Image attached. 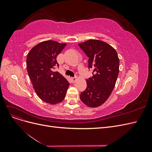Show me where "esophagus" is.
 <instances>
[{
  "label": "esophagus",
  "instance_id": "obj_1",
  "mask_svg": "<svg viewBox=\"0 0 152 152\" xmlns=\"http://www.w3.org/2000/svg\"><path fill=\"white\" fill-rule=\"evenodd\" d=\"M71 80H72V82H73V83H74V82H75L77 81V77H72V78H71Z\"/></svg>",
  "mask_w": 152,
  "mask_h": 152
}]
</instances>
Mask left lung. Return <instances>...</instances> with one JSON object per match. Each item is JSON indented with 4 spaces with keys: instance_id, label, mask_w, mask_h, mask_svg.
Masks as SVG:
<instances>
[{
    "instance_id": "obj_1",
    "label": "left lung",
    "mask_w": 152,
    "mask_h": 152,
    "mask_svg": "<svg viewBox=\"0 0 152 152\" xmlns=\"http://www.w3.org/2000/svg\"><path fill=\"white\" fill-rule=\"evenodd\" d=\"M79 45L89 57V69L93 70V76L86 80L87 88L81 93L80 99L87 107H98L112 93L120 61L116 50L103 41L89 39Z\"/></svg>"
}]
</instances>
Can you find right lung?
Returning a JSON list of instances; mask_svg holds the SVG:
<instances>
[{
  "instance_id": "add662e5",
  "label": "right lung",
  "mask_w": 152,
  "mask_h": 152,
  "mask_svg": "<svg viewBox=\"0 0 152 152\" xmlns=\"http://www.w3.org/2000/svg\"><path fill=\"white\" fill-rule=\"evenodd\" d=\"M66 44L45 40L31 48L26 57L27 72L36 94L43 102L56 104L65 99L70 84L61 74L52 71L59 66L56 57Z\"/></svg>"
}]
</instances>
